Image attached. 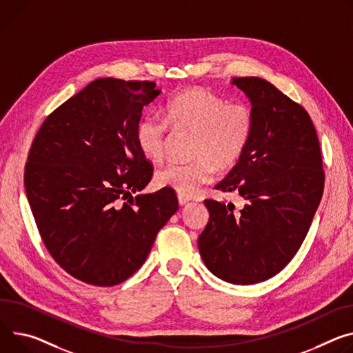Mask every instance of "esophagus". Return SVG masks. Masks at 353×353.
<instances>
[{"label":"esophagus","instance_id":"34e87169","mask_svg":"<svg viewBox=\"0 0 353 353\" xmlns=\"http://www.w3.org/2000/svg\"><path fill=\"white\" fill-rule=\"evenodd\" d=\"M177 199H179V204H180V205H185V204L190 201V199L185 197V196H183V194H179Z\"/></svg>","mask_w":353,"mask_h":353}]
</instances>
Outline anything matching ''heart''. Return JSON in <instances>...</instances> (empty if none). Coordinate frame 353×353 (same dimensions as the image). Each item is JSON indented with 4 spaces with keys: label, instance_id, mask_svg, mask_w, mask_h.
<instances>
[{
    "label": "heart",
    "instance_id": "obj_1",
    "mask_svg": "<svg viewBox=\"0 0 353 353\" xmlns=\"http://www.w3.org/2000/svg\"><path fill=\"white\" fill-rule=\"evenodd\" d=\"M169 125L194 134L187 163H169L159 169L154 181L183 196L212 180L216 166L227 170L243 156L253 132V112L243 101L227 99L201 88H187L168 103L166 119L148 114L137 125L135 139L142 156L150 162L162 159Z\"/></svg>",
    "mask_w": 353,
    "mask_h": 353
}]
</instances>
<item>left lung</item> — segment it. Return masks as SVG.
Returning <instances> with one entry per match:
<instances>
[{
  "instance_id": "1",
  "label": "left lung",
  "mask_w": 353,
  "mask_h": 353,
  "mask_svg": "<svg viewBox=\"0 0 353 353\" xmlns=\"http://www.w3.org/2000/svg\"><path fill=\"white\" fill-rule=\"evenodd\" d=\"M250 100V142L215 188L245 204L205 200L210 219L199 236L208 270L234 284L265 281L299 252L324 191L325 174L308 112L259 77L232 80Z\"/></svg>"
}]
</instances>
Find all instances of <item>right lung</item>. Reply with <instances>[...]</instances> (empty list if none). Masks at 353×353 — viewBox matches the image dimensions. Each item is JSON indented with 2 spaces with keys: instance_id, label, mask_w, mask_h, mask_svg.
<instances>
[{
  "instance_id": "right-lung-1",
  "label": "right lung",
  "mask_w": 353,
  "mask_h": 353,
  "mask_svg": "<svg viewBox=\"0 0 353 353\" xmlns=\"http://www.w3.org/2000/svg\"><path fill=\"white\" fill-rule=\"evenodd\" d=\"M153 81H91L42 123L25 166L26 197L56 263L87 284L111 287L146 261L177 211L174 190L141 191L153 168L135 139Z\"/></svg>"
}]
</instances>
